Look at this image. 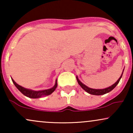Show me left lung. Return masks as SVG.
<instances>
[{
    "instance_id": "left-lung-1",
    "label": "left lung",
    "mask_w": 133,
    "mask_h": 133,
    "mask_svg": "<svg viewBox=\"0 0 133 133\" xmlns=\"http://www.w3.org/2000/svg\"><path fill=\"white\" fill-rule=\"evenodd\" d=\"M123 71H124V69H123V72H122L120 77L118 79V80H117V81L115 82V83L113 84L112 86L108 87V88H104V89H92V88H89V87H88L85 84H84L82 82H81L77 76H76V79H77V82H78L79 84L80 85V86L81 87L82 89L84 90L86 92L89 93V94H92V95L100 96V95H103V94H106V93L109 92L110 91H112V90L116 86H117V84H118L121 78L122 77V76H123Z\"/></svg>"
}]
</instances>
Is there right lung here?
<instances>
[{"label": "right lung", "mask_w": 133, "mask_h": 133, "mask_svg": "<svg viewBox=\"0 0 133 133\" xmlns=\"http://www.w3.org/2000/svg\"><path fill=\"white\" fill-rule=\"evenodd\" d=\"M11 79L13 83L14 84V85L16 86V88L19 90V91H21L24 96H27V97H29V98L32 99L39 98V97H42V96L50 95V94H51L52 93L56 90V88H57V80L56 79L54 86H53L52 88L48 89L41 90V91H34V90L27 89V88H24V87L20 86V85L17 84L16 82L14 81V79L12 78Z\"/></svg>", "instance_id": "add662e5"}]
</instances>
